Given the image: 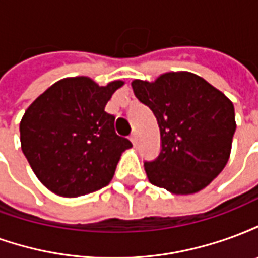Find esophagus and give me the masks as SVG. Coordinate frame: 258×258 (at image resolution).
<instances>
[{
	"instance_id": "obj_1",
	"label": "esophagus",
	"mask_w": 258,
	"mask_h": 258,
	"mask_svg": "<svg viewBox=\"0 0 258 258\" xmlns=\"http://www.w3.org/2000/svg\"><path fill=\"white\" fill-rule=\"evenodd\" d=\"M130 141H131V142H133V144H137V134H135V133H133V134L130 135Z\"/></svg>"
}]
</instances>
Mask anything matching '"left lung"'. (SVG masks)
Instances as JSON below:
<instances>
[{"label":"left lung","mask_w":258,"mask_h":258,"mask_svg":"<svg viewBox=\"0 0 258 258\" xmlns=\"http://www.w3.org/2000/svg\"><path fill=\"white\" fill-rule=\"evenodd\" d=\"M131 85L160 128V153L144 163L149 182L174 195L206 188L231 155L236 130L232 102L189 72L164 73L153 83L134 80Z\"/></svg>","instance_id":"8db88e82"}]
</instances>
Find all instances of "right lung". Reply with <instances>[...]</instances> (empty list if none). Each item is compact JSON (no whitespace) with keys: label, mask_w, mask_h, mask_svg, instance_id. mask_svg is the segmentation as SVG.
<instances>
[{"label":"right lung","mask_w":258,"mask_h":258,"mask_svg":"<svg viewBox=\"0 0 258 258\" xmlns=\"http://www.w3.org/2000/svg\"><path fill=\"white\" fill-rule=\"evenodd\" d=\"M123 81L99 87L90 77L59 80L27 107L20 144L44 186L77 198L106 186L120 156L133 144L114 131L107 101Z\"/></svg>","instance_id":"add662e5"}]
</instances>
